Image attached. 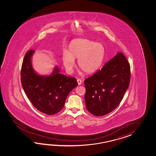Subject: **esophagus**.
<instances>
[{"label": "esophagus", "mask_w": 156, "mask_h": 156, "mask_svg": "<svg viewBox=\"0 0 156 156\" xmlns=\"http://www.w3.org/2000/svg\"><path fill=\"white\" fill-rule=\"evenodd\" d=\"M77 83H78V85H80L82 83V80H81L80 79L77 80Z\"/></svg>", "instance_id": "esophagus-1"}]
</instances>
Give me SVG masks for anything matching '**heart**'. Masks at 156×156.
Here are the masks:
<instances>
[{
    "label": "heart",
    "instance_id": "obj_1",
    "mask_svg": "<svg viewBox=\"0 0 156 156\" xmlns=\"http://www.w3.org/2000/svg\"><path fill=\"white\" fill-rule=\"evenodd\" d=\"M106 55L105 47L102 43L83 38H77L70 42L67 51H63L62 61L69 73L75 66V59L78 58L80 68L87 73H95L101 66Z\"/></svg>",
    "mask_w": 156,
    "mask_h": 156
}]
</instances>
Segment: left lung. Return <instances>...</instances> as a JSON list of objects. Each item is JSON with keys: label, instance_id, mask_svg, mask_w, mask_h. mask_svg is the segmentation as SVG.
Returning a JSON list of instances; mask_svg holds the SVG:
<instances>
[{"label": "left lung", "instance_id": "left-lung-1", "mask_svg": "<svg viewBox=\"0 0 156 156\" xmlns=\"http://www.w3.org/2000/svg\"><path fill=\"white\" fill-rule=\"evenodd\" d=\"M130 76L129 63L123 53H117L101 70L85 80L87 110L97 116L112 112L123 99Z\"/></svg>", "mask_w": 156, "mask_h": 156}]
</instances>
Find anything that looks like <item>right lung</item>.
I'll list each match as a JSON object with an SVG mask.
<instances>
[{
  "label": "right lung",
  "instance_id": "add662e5",
  "mask_svg": "<svg viewBox=\"0 0 156 156\" xmlns=\"http://www.w3.org/2000/svg\"><path fill=\"white\" fill-rule=\"evenodd\" d=\"M34 50L27 52L21 69V83L27 98L37 109L54 115L63 108L67 97L77 85L76 80L60 73L55 66L49 75H41L34 70L32 58Z\"/></svg>",
  "mask_w": 156,
  "mask_h": 156
}]
</instances>
